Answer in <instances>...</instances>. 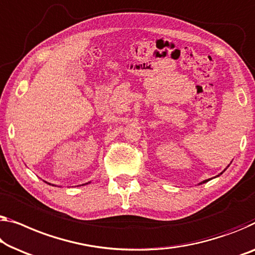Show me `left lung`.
I'll list each match as a JSON object with an SVG mask.
<instances>
[{"instance_id": "left-lung-1", "label": "left lung", "mask_w": 255, "mask_h": 255, "mask_svg": "<svg viewBox=\"0 0 255 255\" xmlns=\"http://www.w3.org/2000/svg\"><path fill=\"white\" fill-rule=\"evenodd\" d=\"M221 174H222V173H221ZM218 176H219V175H218ZM208 181H210V180H205V181L203 182V183H206V182H208Z\"/></svg>"}]
</instances>
